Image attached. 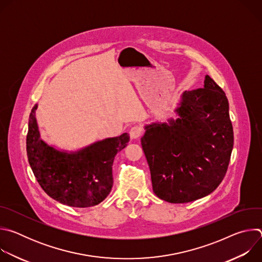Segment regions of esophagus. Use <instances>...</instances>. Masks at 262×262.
Returning a JSON list of instances; mask_svg holds the SVG:
<instances>
[{"label":"esophagus","instance_id":"obj_1","mask_svg":"<svg viewBox=\"0 0 262 262\" xmlns=\"http://www.w3.org/2000/svg\"><path fill=\"white\" fill-rule=\"evenodd\" d=\"M143 134V128L140 125H135L129 130V136L132 139H137Z\"/></svg>","mask_w":262,"mask_h":262}]
</instances>
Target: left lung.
<instances>
[{"label": "left lung", "mask_w": 262, "mask_h": 262, "mask_svg": "<svg viewBox=\"0 0 262 262\" xmlns=\"http://www.w3.org/2000/svg\"><path fill=\"white\" fill-rule=\"evenodd\" d=\"M179 118L145 126L141 138L155 194L186 203L212 193L228 169L233 128L225 92L205 76L203 88L184 91Z\"/></svg>", "instance_id": "left-lung-1"}]
</instances>
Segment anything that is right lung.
<instances>
[{"instance_id":"right-lung-1","label":"right lung","mask_w":262,"mask_h":262,"mask_svg":"<svg viewBox=\"0 0 262 262\" xmlns=\"http://www.w3.org/2000/svg\"><path fill=\"white\" fill-rule=\"evenodd\" d=\"M35 104L29 117L27 156L31 169L54 200L72 207L99 204L113 186L112 166L117 152L126 147L127 133L95 142L78 151H61L47 144L37 124Z\"/></svg>"}]
</instances>
